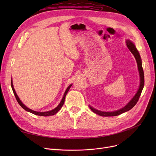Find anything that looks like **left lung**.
<instances>
[{
	"label": "left lung",
	"mask_w": 156,
	"mask_h": 156,
	"mask_svg": "<svg viewBox=\"0 0 156 156\" xmlns=\"http://www.w3.org/2000/svg\"><path fill=\"white\" fill-rule=\"evenodd\" d=\"M126 45L127 47L128 48L129 50L131 52V53L133 55L135 56V58L136 59V63H137V66H138V69H139V76H140V85L139 88L138 89L137 92H136L135 95L133 96V98L131 99L130 101L127 103V104L123 108H120V109L116 111H112V112H104V111H101L96 109V108H93L91 106H89L90 108L97 115H99L100 116H118L122 113H124L125 112H127L131 109L135 105L136 103H137L139 99L140 98V96L141 94V92H142V90L143 89L144 85V72H143V69L142 66V60H141L140 56L139 55V51L136 49L135 45L132 43V42L129 40H126Z\"/></svg>",
	"instance_id": "8db88e82"
}]
</instances>
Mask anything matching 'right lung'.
<instances>
[{
    "label": "right lung",
    "mask_w": 156,
    "mask_h": 156,
    "mask_svg": "<svg viewBox=\"0 0 156 156\" xmlns=\"http://www.w3.org/2000/svg\"><path fill=\"white\" fill-rule=\"evenodd\" d=\"M72 84H70V85L67 88V89L66 90L65 93H64V96H63V98H62V100H61L60 103H59V105H58L57 107H56L55 108H54V109L51 110V111H47V112H37V111H33V110L30 109V108H28L27 107H26V106L21 102V101L20 100V99L19 98V97H18L17 95V94H16V91H15V89H14V88H13L12 80H11V87H12V90H13V92L14 95H15V96H16V100H17L18 103L20 105V106H21L23 108H24V109H25V111H28V112H30L32 113V114L36 115H38V116H52V115H55L56 113L58 112V111L61 108H62V105H63V104H64V103L66 96V94H67L68 92L69 91V90L70 87H72Z\"/></svg>",
    "instance_id": "obj_1"
}]
</instances>
